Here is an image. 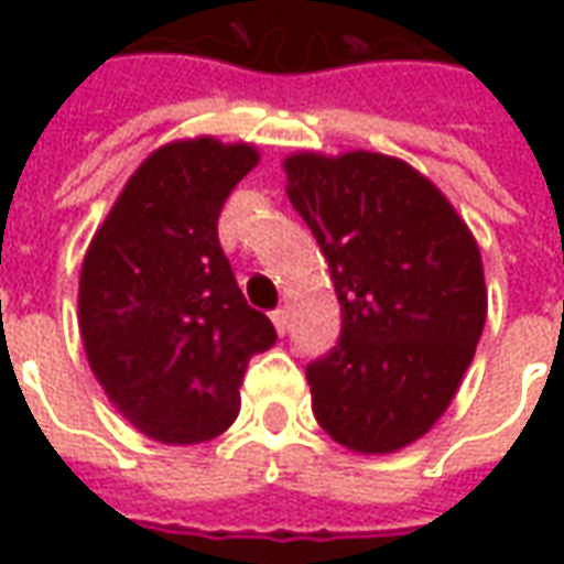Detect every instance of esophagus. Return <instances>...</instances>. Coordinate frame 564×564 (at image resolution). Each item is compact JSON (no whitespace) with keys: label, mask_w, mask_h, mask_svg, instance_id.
Returning <instances> with one entry per match:
<instances>
[{"label":"esophagus","mask_w":564,"mask_h":564,"mask_svg":"<svg viewBox=\"0 0 564 564\" xmlns=\"http://www.w3.org/2000/svg\"><path fill=\"white\" fill-rule=\"evenodd\" d=\"M271 323H274V329L283 335V332H286V326H290V319H286V311H283V307H278V311L271 314Z\"/></svg>","instance_id":"esophagus-1"}]
</instances>
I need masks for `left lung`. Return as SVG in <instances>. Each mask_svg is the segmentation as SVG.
Segmentation results:
<instances>
[{
    "label": "left lung",
    "mask_w": 564,
    "mask_h": 564,
    "mask_svg": "<svg viewBox=\"0 0 564 564\" xmlns=\"http://www.w3.org/2000/svg\"><path fill=\"white\" fill-rule=\"evenodd\" d=\"M283 169L341 305L338 344L305 368L314 416L356 453L408 447L447 411L480 341L477 241L402 160L295 153Z\"/></svg>",
    "instance_id": "8db88e82"
}]
</instances>
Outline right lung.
Returning a JSON list of instances; mask_svg holds the SVG:
<instances>
[{"instance_id":"obj_1","label":"right lung","mask_w":564,"mask_h":564,"mask_svg":"<svg viewBox=\"0 0 564 564\" xmlns=\"http://www.w3.org/2000/svg\"><path fill=\"white\" fill-rule=\"evenodd\" d=\"M250 144L193 139L141 162L80 265L78 323L96 380L162 444H202L238 416L250 356L278 332L238 290L217 238Z\"/></svg>"}]
</instances>
